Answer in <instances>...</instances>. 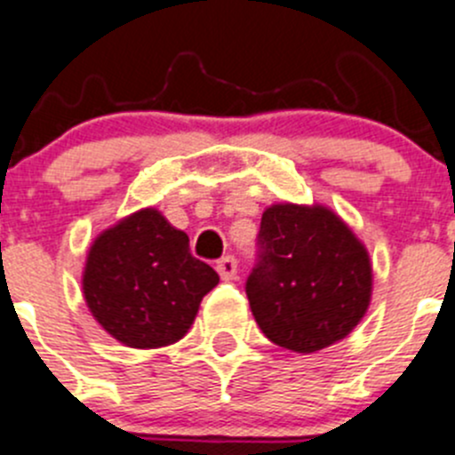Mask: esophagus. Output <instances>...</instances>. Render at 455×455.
Here are the masks:
<instances>
[{"label":"esophagus","instance_id":"obj_1","mask_svg":"<svg viewBox=\"0 0 455 455\" xmlns=\"http://www.w3.org/2000/svg\"><path fill=\"white\" fill-rule=\"evenodd\" d=\"M216 272H219L223 281H232L236 276V259L235 257L219 259V261H216Z\"/></svg>","mask_w":455,"mask_h":455}]
</instances>
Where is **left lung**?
Returning a JSON list of instances; mask_svg holds the SVG:
<instances>
[{
    "instance_id": "1",
    "label": "left lung",
    "mask_w": 455,
    "mask_h": 455,
    "mask_svg": "<svg viewBox=\"0 0 455 455\" xmlns=\"http://www.w3.org/2000/svg\"><path fill=\"white\" fill-rule=\"evenodd\" d=\"M245 295L263 335L295 353L344 339L371 304L364 243L323 205L279 203L263 212Z\"/></svg>"
}]
</instances>
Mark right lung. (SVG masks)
Wrapping results in <instances>:
<instances>
[{"label":"right lung","instance_id":"obj_1","mask_svg":"<svg viewBox=\"0 0 455 455\" xmlns=\"http://www.w3.org/2000/svg\"><path fill=\"white\" fill-rule=\"evenodd\" d=\"M219 275L154 207L102 232L86 254L82 292L95 322L132 348L183 339Z\"/></svg>","mask_w":455,"mask_h":455}]
</instances>
